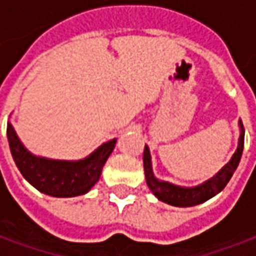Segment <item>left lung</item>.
I'll return each instance as SVG.
<instances>
[{"mask_svg":"<svg viewBox=\"0 0 256 256\" xmlns=\"http://www.w3.org/2000/svg\"><path fill=\"white\" fill-rule=\"evenodd\" d=\"M239 130H240V134L238 140V147H236V152L230 157V160L212 178L195 186H180V185L170 184L168 180L157 179L153 174L150 148L148 146H146L144 154H142V164H144L147 186L157 196V200L174 207H192V206L206 202L207 200H210L218 192L223 191V188L228 185L232 174H234L240 162L242 152H244V141H245V128L240 119H239Z\"/></svg>","mask_w":256,"mask_h":256,"instance_id":"left-lung-1","label":"left lung"}]
</instances>
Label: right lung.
Instances as JSON below:
<instances>
[{
	"label": "right lung",
	"mask_w": 256,
	"mask_h": 256,
	"mask_svg": "<svg viewBox=\"0 0 256 256\" xmlns=\"http://www.w3.org/2000/svg\"><path fill=\"white\" fill-rule=\"evenodd\" d=\"M11 156L32 186L42 194L56 198H71L84 195L100 179L102 169L112 154L116 138L99 146L93 153L80 160H56L30 153L18 138L11 122H7Z\"/></svg>",
	"instance_id": "1"
}]
</instances>
